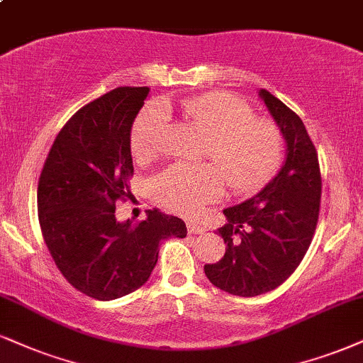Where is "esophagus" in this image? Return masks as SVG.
Returning <instances> with one entry per match:
<instances>
[{
    "mask_svg": "<svg viewBox=\"0 0 363 363\" xmlns=\"http://www.w3.org/2000/svg\"><path fill=\"white\" fill-rule=\"evenodd\" d=\"M186 229H189V234H203V229L195 222L186 223Z\"/></svg>",
    "mask_w": 363,
    "mask_h": 363,
    "instance_id": "34e87169",
    "label": "esophagus"
}]
</instances>
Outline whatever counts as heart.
Returning <instances> with one entry per match:
<instances>
[{
  "instance_id": "b5f03b06",
  "label": "heart",
  "mask_w": 363,
  "mask_h": 363,
  "mask_svg": "<svg viewBox=\"0 0 363 363\" xmlns=\"http://www.w3.org/2000/svg\"><path fill=\"white\" fill-rule=\"evenodd\" d=\"M182 114L210 136L207 156L215 164L177 163L155 180V195L164 207L194 217L207 202L223 194V178L230 190H257L277 172L284 141L269 119L254 118L252 109L237 97L222 92L183 101ZM168 133V109L156 102L134 121L131 151L140 163L153 160Z\"/></svg>"
}]
</instances>
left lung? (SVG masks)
<instances>
[{
  "label": "left lung",
  "instance_id": "8db88e82",
  "mask_svg": "<svg viewBox=\"0 0 363 363\" xmlns=\"http://www.w3.org/2000/svg\"><path fill=\"white\" fill-rule=\"evenodd\" d=\"M259 97L283 134L286 160L257 195L223 210L225 254L203 267L216 288L242 298L276 289L293 274L311 244L321 199L318 153L303 121L266 89Z\"/></svg>",
  "mask_w": 363,
  "mask_h": 363
}]
</instances>
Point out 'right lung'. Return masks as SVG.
<instances>
[{
  "label": "right lung",
  "instance_id": "right-lung-1",
  "mask_svg": "<svg viewBox=\"0 0 363 363\" xmlns=\"http://www.w3.org/2000/svg\"><path fill=\"white\" fill-rule=\"evenodd\" d=\"M150 87H118L79 109L57 134L38 180V220L58 271L99 301L146 283L160 242L186 237L182 218L147 210L146 220H116L131 196V128Z\"/></svg>",
  "mask_w": 363,
  "mask_h": 363
}]
</instances>
